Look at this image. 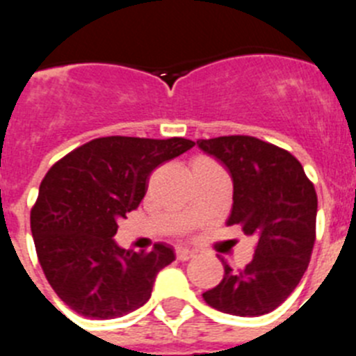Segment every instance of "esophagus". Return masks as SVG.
Returning <instances> with one entry per match:
<instances>
[{"label":"esophagus","instance_id":"34e87169","mask_svg":"<svg viewBox=\"0 0 356 356\" xmlns=\"http://www.w3.org/2000/svg\"><path fill=\"white\" fill-rule=\"evenodd\" d=\"M175 254H177V260L181 261H188L195 257L193 251H189V249H184V248H179L177 251H175Z\"/></svg>","mask_w":356,"mask_h":356}]
</instances>
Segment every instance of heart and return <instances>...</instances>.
<instances>
[{"mask_svg":"<svg viewBox=\"0 0 356 356\" xmlns=\"http://www.w3.org/2000/svg\"><path fill=\"white\" fill-rule=\"evenodd\" d=\"M198 159H207V158H198Z\"/></svg>","mask_w":356,"mask_h":356,"instance_id":"1","label":"heart"}]
</instances>
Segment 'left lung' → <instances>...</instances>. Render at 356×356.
<instances>
[{"mask_svg":"<svg viewBox=\"0 0 356 356\" xmlns=\"http://www.w3.org/2000/svg\"><path fill=\"white\" fill-rule=\"evenodd\" d=\"M234 181L227 225L257 238L242 270L223 261V281L205 291L211 307L234 316H261L283 304L307 270L316 238L318 197L300 161L284 149L248 135L197 140Z\"/></svg>","mask_w":356,"mask_h":356,"instance_id":"left-lung-1","label":"left lung"}]
</instances>
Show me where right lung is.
<instances>
[{"label":"right lung","mask_w":356,"mask_h":356,"mask_svg":"<svg viewBox=\"0 0 356 356\" xmlns=\"http://www.w3.org/2000/svg\"><path fill=\"white\" fill-rule=\"evenodd\" d=\"M193 145L179 137L95 138L43 177L31 209L33 241L49 284L75 313L111 320L149 300L174 249L165 242L149 253L119 248L118 221L138 207L151 172Z\"/></svg>","instance_id":"1"}]
</instances>
